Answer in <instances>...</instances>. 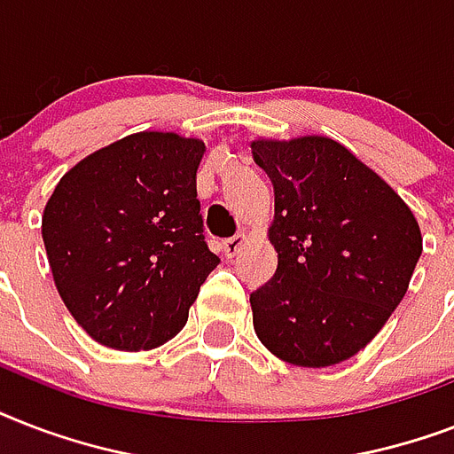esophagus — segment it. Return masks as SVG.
Instances as JSON below:
<instances>
[{"instance_id": "obj_1", "label": "esophagus", "mask_w": 454, "mask_h": 454, "mask_svg": "<svg viewBox=\"0 0 454 454\" xmlns=\"http://www.w3.org/2000/svg\"><path fill=\"white\" fill-rule=\"evenodd\" d=\"M242 245H245V233H238L223 240V252H226V256H235L242 249Z\"/></svg>"}]
</instances>
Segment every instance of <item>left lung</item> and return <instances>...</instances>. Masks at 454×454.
<instances>
[{
    "label": "left lung",
    "instance_id": "obj_1",
    "mask_svg": "<svg viewBox=\"0 0 454 454\" xmlns=\"http://www.w3.org/2000/svg\"><path fill=\"white\" fill-rule=\"evenodd\" d=\"M276 192V276L249 294L273 356L327 367L372 341L408 292L422 233L401 195L325 137L254 141Z\"/></svg>",
    "mask_w": 454,
    "mask_h": 454
}]
</instances>
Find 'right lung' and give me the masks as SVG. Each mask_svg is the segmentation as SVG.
I'll return each instance as SVG.
<instances>
[{
  "instance_id": "obj_1",
  "label": "right lung",
  "mask_w": 454,
  "mask_h": 454,
  "mask_svg": "<svg viewBox=\"0 0 454 454\" xmlns=\"http://www.w3.org/2000/svg\"><path fill=\"white\" fill-rule=\"evenodd\" d=\"M202 155L198 138L131 134L74 164L46 202L42 238L53 280L98 344H164L219 266L200 214Z\"/></svg>"
}]
</instances>
